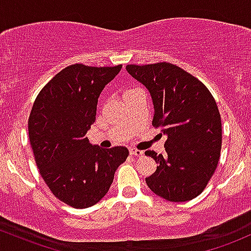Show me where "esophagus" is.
<instances>
[{"label":"esophagus","instance_id":"34e87169","mask_svg":"<svg viewBox=\"0 0 251 251\" xmlns=\"http://www.w3.org/2000/svg\"><path fill=\"white\" fill-rule=\"evenodd\" d=\"M129 153H130V155H133V156H142L143 155L142 151H139V149H135V148L129 149Z\"/></svg>","mask_w":251,"mask_h":251}]
</instances>
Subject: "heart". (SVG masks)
Instances as JSON below:
<instances>
[{"label": "heart", "instance_id": "b5f03b06", "mask_svg": "<svg viewBox=\"0 0 251 251\" xmlns=\"http://www.w3.org/2000/svg\"><path fill=\"white\" fill-rule=\"evenodd\" d=\"M135 90H136V89H129V90H126V91L125 92V95H126V94H130V92L135 91Z\"/></svg>", "mask_w": 251, "mask_h": 251}]
</instances>
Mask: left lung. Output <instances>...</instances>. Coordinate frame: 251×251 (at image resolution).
<instances>
[{
    "label": "left lung",
    "instance_id": "1",
    "mask_svg": "<svg viewBox=\"0 0 251 251\" xmlns=\"http://www.w3.org/2000/svg\"><path fill=\"white\" fill-rule=\"evenodd\" d=\"M126 69L151 92L153 126L167 136L165 155L145 151L157 163L146 178L148 187L166 201H192L206 187L221 156L222 121L215 98L198 78L174 64Z\"/></svg>",
    "mask_w": 251,
    "mask_h": 251
}]
</instances>
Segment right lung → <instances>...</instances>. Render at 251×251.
Instances as JSON below:
<instances>
[{
  "label": "right lung",
  "mask_w": 251,
  "mask_h": 251,
  "mask_svg": "<svg viewBox=\"0 0 251 251\" xmlns=\"http://www.w3.org/2000/svg\"><path fill=\"white\" fill-rule=\"evenodd\" d=\"M121 69L122 65L65 67L39 92L28 118L42 179L55 198L75 209L97 204L129 155L126 147L103 149L86 137L96 120L98 97Z\"/></svg>",
  "instance_id": "obj_1"
}]
</instances>
